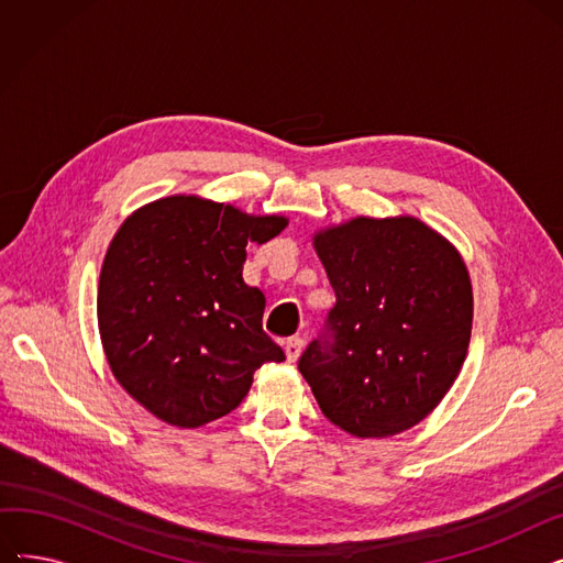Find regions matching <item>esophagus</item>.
Wrapping results in <instances>:
<instances>
[{
    "label": "esophagus",
    "instance_id": "1",
    "mask_svg": "<svg viewBox=\"0 0 563 563\" xmlns=\"http://www.w3.org/2000/svg\"><path fill=\"white\" fill-rule=\"evenodd\" d=\"M301 349H303V340L301 338H289L285 342V356L289 363L297 361L301 356Z\"/></svg>",
    "mask_w": 563,
    "mask_h": 563
}]
</instances>
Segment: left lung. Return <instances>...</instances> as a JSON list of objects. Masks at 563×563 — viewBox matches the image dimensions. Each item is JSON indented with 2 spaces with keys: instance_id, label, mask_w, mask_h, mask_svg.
Returning a JSON list of instances; mask_svg holds the SVG:
<instances>
[{
  "instance_id": "1",
  "label": "left lung",
  "mask_w": 563,
  "mask_h": 563,
  "mask_svg": "<svg viewBox=\"0 0 563 563\" xmlns=\"http://www.w3.org/2000/svg\"><path fill=\"white\" fill-rule=\"evenodd\" d=\"M314 251L335 291L299 372L338 429L388 438L422 422L456 380L472 331L459 251L412 217H356L319 230Z\"/></svg>"
}]
</instances>
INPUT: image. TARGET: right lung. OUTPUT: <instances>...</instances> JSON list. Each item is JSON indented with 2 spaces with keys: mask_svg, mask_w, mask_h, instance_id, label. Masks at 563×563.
<instances>
[{
  "mask_svg": "<svg viewBox=\"0 0 563 563\" xmlns=\"http://www.w3.org/2000/svg\"><path fill=\"white\" fill-rule=\"evenodd\" d=\"M285 217H251L168 196L118 228L98 287V327L115 380L155 418L196 429L228 416L264 363L285 361L262 331L264 294L242 278L246 244Z\"/></svg>",
  "mask_w": 563,
  "mask_h": 563,
  "instance_id": "obj_1",
  "label": "right lung"
}]
</instances>
